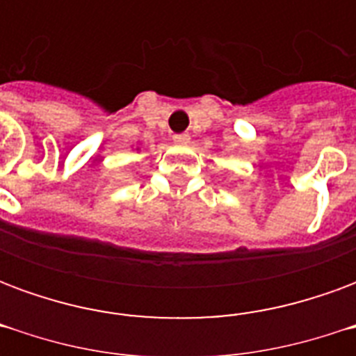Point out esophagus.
<instances>
[{
    "label": "esophagus",
    "instance_id": "34e87169",
    "mask_svg": "<svg viewBox=\"0 0 356 356\" xmlns=\"http://www.w3.org/2000/svg\"><path fill=\"white\" fill-rule=\"evenodd\" d=\"M188 139H191V137H188V133H179V135H173V140H175V143H188Z\"/></svg>",
    "mask_w": 356,
    "mask_h": 356
}]
</instances>
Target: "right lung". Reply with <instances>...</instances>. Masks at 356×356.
Returning <instances> with one entry per match:
<instances>
[{
	"label": "right lung",
	"mask_w": 356,
	"mask_h": 356,
	"mask_svg": "<svg viewBox=\"0 0 356 356\" xmlns=\"http://www.w3.org/2000/svg\"><path fill=\"white\" fill-rule=\"evenodd\" d=\"M137 150H139V148H137Z\"/></svg>",
	"instance_id": "1"
}]
</instances>
